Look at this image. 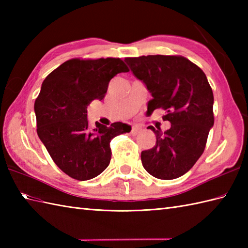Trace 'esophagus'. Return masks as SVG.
I'll return each instance as SVG.
<instances>
[{"mask_svg":"<svg viewBox=\"0 0 248 248\" xmlns=\"http://www.w3.org/2000/svg\"><path fill=\"white\" fill-rule=\"evenodd\" d=\"M140 132V128L132 127V129H131V134L132 135H138Z\"/></svg>","mask_w":248,"mask_h":248,"instance_id":"esophagus-1","label":"esophagus"}]
</instances>
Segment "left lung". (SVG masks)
Wrapping results in <instances>:
<instances>
[{
  "mask_svg": "<svg viewBox=\"0 0 248 248\" xmlns=\"http://www.w3.org/2000/svg\"><path fill=\"white\" fill-rule=\"evenodd\" d=\"M133 75L151 93L148 110L163 108L171 124L162 132L152 125L155 145L141 151V163L151 176L171 180L183 176L203 154L214 124L213 92L204 72L180 55L127 57Z\"/></svg>",
  "mask_w": 248,
  "mask_h": 248,
  "instance_id": "1",
  "label": "left lung"
}]
</instances>
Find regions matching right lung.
<instances>
[{
  "mask_svg": "<svg viewBox=\"0 0 248 248\" xmlns=\"http://www.w3.org/2000/svg\"><path fill=\"white\" fill-rule=\"evenodd\" d=\"M128 71L124 61L115 57L72 59L45 78L34 105L37 134L66 175L80 181L100 175L112 156L110 140L131 131L123 123L97 124L89 130L87 120L88 105L105 97L117 73Z\"/></svg>",
  "mask_w": 248,
  "mask_h": 248,
  "instance_id": "right-lung-1",
  "label": "right lung"
}]
</instances>
